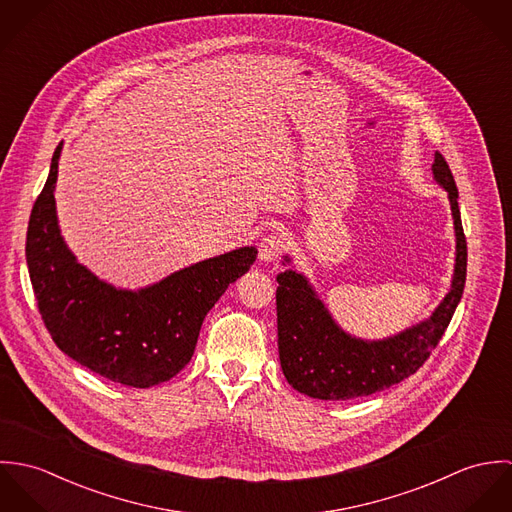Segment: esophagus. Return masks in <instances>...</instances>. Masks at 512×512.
<instances>
[{
  "label": "esophagus",
  "mask_w": 512,
  "mask_h": 512,
  "mask_svg": "<svg viewBox=\"0 0 512 512\" xmlns=\"http://www.w3.org/2000/svg\"><path fill=\"white\" fill-rule=\"evenodd\" d=\"M258 250H260V258H262L264 262L278 260V258L282 256V252L286 250V238H284V234H280V232H270V234H266V236L262 238Z\"/></svg>",
  "instance_id": "1"
}]
</instances>
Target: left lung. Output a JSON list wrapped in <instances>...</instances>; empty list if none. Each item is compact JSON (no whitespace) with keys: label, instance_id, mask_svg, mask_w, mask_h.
Returning a JSON list of instances; mask_svg holds the SVG:
<instances>
[{"label":"left lung","instance_id":"1","mask_svg":"<svg viewBox=\"0 0 512 512\" xmlns=\"http://www.w3.org/2000/svg\"><path fill=\"white\" fill-rule=\"evenodd\" d=\"M432 169L436 181L449 193L455 224L457 256L451 290L432 317L420 325L384 341H363L339 329L301 274L295 270L278 274V351L284 376L297 392L319 400L370 396L414 374L438 347L465 288L467 240L457 185L441 153H436Z\"/></svg>","mask_w":512,"mask_h":512}]
</instances>
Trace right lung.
Masks as SVG:
<instances>
[{"instance_id": "right-lung-1", "label": "right lung", "mask_w": 512, "mask_h": 512, "mask_svg": "<svg viewBox=\"0 0 512 512\" xmlns=\"http://www.w3.org/2000/svg\"><path fill=\"white\" fill-rule=\"evenodd\" d=\"M61 146L33 205L25 242L41 319L78 365L124 386L161 384L191 361L205 315L258 252L254 246L232 250L140 292L100 282L76 262L59 232L53 191Z\"/></svg>"}]
</instances>
